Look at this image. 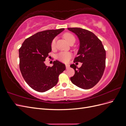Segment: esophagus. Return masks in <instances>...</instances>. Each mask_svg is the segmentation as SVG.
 I'll use <instances>...</instances> for the list:
<instances>
[{
  "mask_svg": "<svg viewBox=\"0 0 126 126\" xmlns=\"http://www.w3.org/2000/svg\"><path fill=\"white\" fill-rule=\"evenodd\" d=\"M65 65H66V69H68V68H69V64H66Z\"/></svg>",
  "mask_w": 126,
  "mask_h": 126,
  "instance_id": "1",
  "label": "esophagus"
}]
</instances>
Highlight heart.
<instances>
[{
  "mask_svg": "<svg viewBox=\"0 0 126 126\" xmlns=\"http://www.w3.org/2000/svg\"><path fill=\"white\" fill-rule=\"evenodd\" d=\"M63 37L68 43L70 44L72 41H75V38L73 35L69 32H66L63 35ZM56 45V39H54L51 43V46L54 48ZM72 56V55L69 52H62L57 56V58L62 62H67Z\"/></svg>",
  "mask_w": 126,
  "mask_h": 126,
  "instance_id": "obj_1",
  "label": "heart"
}]
</instances>
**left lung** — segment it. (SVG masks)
<instances>
[{
  "label": "left lung",
  "instance_id": "left-lung-1",
  "mask_svg": "<svg viewBox=\"0 0 126 126\" xmlns=\"http://www.w3.org/2000/svg\"><path fill=\"white\" fill-rule=\"evenodd\" d=\"M79 40V48L74 62L82 63L81 67L75 64L70 67L75 75L70 78L72 83L83 89H89L99 81L104 74L106 51L102 42L94 33L81 28H68Z\"/></svg>",
  "mask_w": 126,
  "mask_h": 126
}]
</instances>
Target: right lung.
<instances>
[{"label": "right lung", "mask_w": 126, "mask_h": 126, "mask_svg": "<svg viewBox=\"0 0 126 126\" xmlns=\"http://www.w3.org/2000/svg\"><path fill=\"white\" fill-rule=\"evenodd\" d=\"M64 28L38 32L26 39L19 49V68L27 83L40 93L57 85L59 75L66 69L65 64L54 61L51 67L45 64L46 58L51 51L52 40Z\"/></svg>", "instance_id": "1"}]
</instances>
